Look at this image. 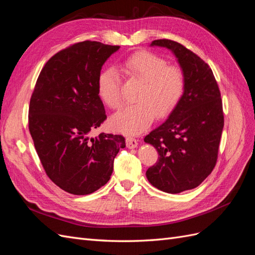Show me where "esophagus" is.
<instances>
[{
	"label": "esophagus",
	"instance_id": "1",
	"mask_svg": "<svg viewBox=\"0 0 255 255\" xmlns=\"http://www.w3.org/2000/svg\"><path fill=\"white\" fill-rule=\"evenodd\" d=\"M126 143H127L128 148H129V149H134V148H136V146L138 145V141L133 137H127Z\"/></svg>",
	"mask_w": 255,
	"mask_h": 255
}]
</instances>
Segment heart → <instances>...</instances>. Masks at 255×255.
I'll return each instance as SVG.
<instances>
[{
    "label": "heart",
    "instance_id": "b5f03b06",
    "mask_svg": "<svg viewBox=\"0 0 255 255\" xmlns=\"http://www.w3.org/2000/svg\"><path fill=\"white\" fill-rule=\"evenodd\" d=\"M120 70L128 78L141 83L135 105L121 110L112 118V127L127 135H137L155 118L170 115L182 101L187 87L183 69L150 51H137L120 61ZM98 95L112 110L121 106V79L114 68H105L98 76Z\"/></svg>",
    "mask_w": 255,
    "mask_h": 255
}]
</instances>
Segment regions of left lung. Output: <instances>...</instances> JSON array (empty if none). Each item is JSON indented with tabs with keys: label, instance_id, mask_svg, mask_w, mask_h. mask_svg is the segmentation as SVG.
Here are the masks:
<instances>
[{
	"label": "left lung",
	"instance_id": "obj_1",
	"mask_svg": "<svg viewBox=\"0 0 255 255\" xmlns=\"http://www.w3.org/2000/svg\"><path fill=\"white\" fill-rule=\"evenodd\" d=\"M151 45L171 50L187 78L181 103L144 137L159 155L146 170V179L161 191L179 194L199 186L217 163L225 125L221 95L212 69L197 54L169 39Z\"/></svg>",
	"mask_w": 255,
	"mask_h": 255
}]
</instances>
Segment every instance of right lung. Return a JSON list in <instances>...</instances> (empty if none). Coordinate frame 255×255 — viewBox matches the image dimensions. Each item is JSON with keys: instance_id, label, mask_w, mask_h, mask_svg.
I'll return each mask as SVG.
<instances>
[{"instance_id": "1", "label": "right lung", "mask_w": 255, "mask_h": 255, "mask_svg": "<svg viewBox=\"0 0 255 255\" xmlns=\"http://www.w3.org/2000/svg\"><path fill=\"white\" fill-rule=\"evenodd\" d=\"M119 45L82 41L57 52L44 65L30 97L28 129L50 180L72 195H89L113 173L126 146L121 135L90 133L106 120L98 95L102 66Z\"/></svg>"}]
</instances>
